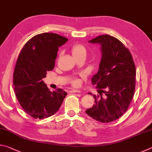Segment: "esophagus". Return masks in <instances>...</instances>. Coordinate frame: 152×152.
<instances>
[{
  "mask_svg": "<svg viewBox=\"0 0 152 152\" xmlns=\"http://www.w3.org/2000/svg\"><path fill=\"white\" fill-rule=\"evenodd\" d=\"M70 92L71 93H79V92H81V91L79 90H71Z\"/></svg>",
  "mask_w": 152,
  "mask_h": 152,
  "instance_id": "esophagus-1",
  "label": "esophagus"
}]
</instances>
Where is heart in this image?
Masks as SVG:
<instances>
[{"label": "heart", "mask_w": 152, "mask_h": 152, "mask_svg": "<svg viewBox=\"0 0 152 152\" xmlns=\"http://www.w3.org/2000/svg\"><path fill=\"white\" fill-rule=\"evenodd\" d=\"M71 52L72 54L75 58L79 57L81 56H86V49L84 45L81 44H74L71 48ZM79 80H74L72 81V84L74 86H78L79 85Z\"/></svg>", "instance_id": "b5f03b06"}]
</instances>
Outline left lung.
I'll use <instances>...</instances> for the list:
<instances>
[{
  "label": "left lung",
  "mask_w": 152,
  "mask_h": 152,
  "mask_svg": "<svg viewBox=\"0 0 152 152\" xmlns=\"http://www.w3.org/2000/svg\"><path fill=\"white\" fill-rule=\"evenodd\" d=\"M89 42L101 44L102 58L99 71L91 80L99 95H93L95 104L86 113L98 121L110 123L121 117L132 102L135 88V63L129 50L113 36L99 35Z\"/></svg>",
  "instance_id": "8db88e82"
}]
</instances>
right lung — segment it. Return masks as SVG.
I'll return each mask as SVG.
<instances>
[{"mask_svg":"<svg viewBox=\"0 0 152 152\" xmlns=\"http://www.w3.org/2000/svg\"><path fill=\"white\" fill-rule=\"evenodd\" d=\"M68 39L53 33H43L25 43L18 56L13 72L15 94L25 113L34 119L47 118L58 111L67 92H51L42 79L54 68L58 48Z\"/></svg>","mask_w":152,"mask_h":152,"instance_id":"obj_1","label":"right lung"}]
</instances>
